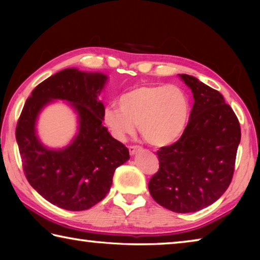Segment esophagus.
Segmentation results:
<instances>
[{
  "label": "esophagus",
  "mask_w": 260,
  "mask_h": 260,
  "mask_svg": "<svg viewBox=\"0 0 260 260\" xmlns=\"http://www.w3.org/2000/svg\"><path fill=\"white\" fill-rule=\"evenodd\" d=\"M128 149H129V153L132 156H134L139 151H141V147H139V146H129Z\"/></svg>",
  "instance_id": "34e87169"
}]
</instances>
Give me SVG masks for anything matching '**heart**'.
I'll use <instances>...</instances> for the list:
<instances>
[{
    "mask_svg": "<svg viewBox=\"0 0 260 260\" xmlns=\"http://www.w3.org/2000/svg\"><path fill=\"white\" fill-rule=\"evenodd\" d=\"M119 107L108 105L103 122L114 139L124 141L139 124L144 140L151 146H170L186 131L190 102L177 86L142 85L121 95Z\"/></svg>",
    "mask_w": 260,
    "mask_h": 260,
    "instance_id": "b5f03b06",
    "label": "heart"
}]
</instances>
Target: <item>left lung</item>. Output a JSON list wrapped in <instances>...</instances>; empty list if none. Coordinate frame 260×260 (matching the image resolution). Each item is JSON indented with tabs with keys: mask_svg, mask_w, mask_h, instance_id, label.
Returning <instances> with one entry per match:
<instances>
[{
	"mask_svg": "<svg viewBox=\"0 0 260 260\" xmlns=\"http://www.w3.org/2000/svg\"><path fill=\"white\" fill-rule=\"evenodd\" d=\"M193 105L178 142L157 151L159 170L149 181L158 204L173 212H196L218 201L232 181L240 122L222 95L199 79L178 74Z\"/></svg>",
	"mask_w": 260,
	"mask_h": 260,
	"instance_id": "8db88e82",
	"label": "left lung"
}]
</instances>
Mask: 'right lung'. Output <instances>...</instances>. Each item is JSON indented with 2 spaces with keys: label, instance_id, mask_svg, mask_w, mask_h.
Masks as SVG:
<instances>
[{
  "label": "right lung",
  "instance_id": "add662e5",
  "mask_svg": "<svg viewBox=\"0 0 260 260\" xmlns=\"http://www.w3.org/2000/svg\"><path fill=\"white\" fill-rule=\"evenodd\" d=\"M109 80L101 72L69 68L34 88L16 128L26 178L43 199L60 209L83 211L102 201L118 166L129 151L102 125L104 104L99 98ZM64 100L77 114V133L68 146L42 143L36 125L41 112Z\"/></svg>",
  "mask_w": 260,
  "mask_h": 260
}]
</instances>
